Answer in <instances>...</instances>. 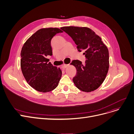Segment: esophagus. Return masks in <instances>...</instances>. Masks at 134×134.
<instances>
[{
    "mask_svg": "<svg viewBox=\"0 0 134 134\" xmlns=\"http://www.w3.org/2000/svg\"><path fill=\"white\" fill-rule=\"evenodd\" d=\"M68 66H69V65H66V64H65V65H63V66H61V68H62V69H65V68H67Z\"/></svg>",
    "mask_w": 134,
    "mask_h": 134,
    "instance_id": "esophagus-1",
    "label": "esophagus"
}]
</instances>
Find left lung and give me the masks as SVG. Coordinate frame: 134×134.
Returning <instances> with one entry per match:
<instances>
[{"mask_svg":"<svg viewBox=\"0 0 134 134\" xmlns=\"http://www.w3.org/2000/svg\"><path fill=\"white\" fill-rule=\"evenodd\" d=\"M61 29L66 32L77 45L79 52L84 51L85 64L75 60L71 64L76 69L73 79L76 87L90 92L99 87L106 78L109 67V54L102 38L87 27L64 26Z\"/></svg>","mask_w":134,"mask_h":134,"instance_id":"1","label":"left lung"}]
</instances>
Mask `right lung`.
Returning a JSON list of instances; mask_svg holds the SVG:
<instances>
[{"label":"right lung","mask_w":134,"mask_h":134,"mask_svg":"<svg viewBox=\"0 0 134 134\" xmlns=\"http://www.w3.org/2000/svg\"><path fill=\"white\" fill-rule=\"evenodd\" d=\"M63 31L59 28H43L34 33L24 44L20 56V67L27 82L32 88L47 92L58 86L62 72L60 68L48 62L47 56L53 55L51 40Z\"/></svg>","instance_id":"obj_1"}]
</instances>
